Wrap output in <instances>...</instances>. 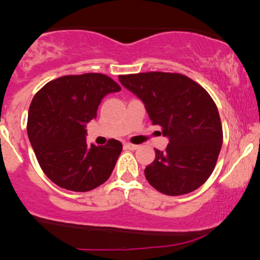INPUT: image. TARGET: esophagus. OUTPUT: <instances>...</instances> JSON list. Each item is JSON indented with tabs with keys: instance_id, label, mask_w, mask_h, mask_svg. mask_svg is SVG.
I'll return each instance as SVG.
<instances>
[{
	"instance_id": "esophagus-1",
	"label": "esophagus",
	"mask_w": 260,
	"mask_h": 260,
	"mask_svg": "<svg viewBox=\"0 0 260 260\" xmlns=\"http://www.w3.org/2000/svg\"><path fill=\"white\" fill-rule=\"evenodd\" d=\"M124 147L128 149H137L138 148L137 145H132V143H124Z\"/></svg>"
}]
</instances>
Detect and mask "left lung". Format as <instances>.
I'll use <instances>...</instances> for the list:
<instances>
[{"instance_id":"1","label":"left lung","mask_w":260,"mask_h":260,"mask_svg":"<svg viewBox=\"0 0 260 260\" xmlns=\"http://www.w3.org/2000/svg\"><path fill=\"white\" fill-rule=\"evenodd\" d=\"M119 81L145 103L152 124L170 138L146 167L149 185L169 196L200 187L214 171L222 145L221 120L210 94L179 73L119 75Z\"/></svg>"}]
</instances>
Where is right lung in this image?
<instances>
[{
  "label": "right lung",
  "instance_id": "add662e5",
  "mask_svg": "<svg viewBox=\"0 0 260 260\" xmlns=\"http://www.w3.org/2000/svg\"><path fill=\"white\" fill-rule=\"evenodd\" d=\"M120 86L101 73L65 75L49 81L28 108L27 135L44 174L57 186L86 192L106 182L122 143L86 142L85 124L96 117L102 99Z\"/></svg>",
  "mask_w": 260,
  "mask_h": 260
}]
</instances>
